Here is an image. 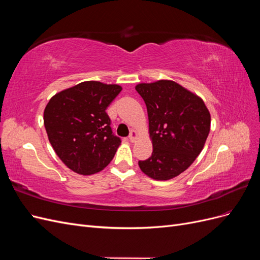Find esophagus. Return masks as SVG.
I'll use <instances>...</instances> for the list:
<instances>
[{"instance_id": "1", "label": "esophagus", "mask_w": 260, "mask_h": 260, "mask_svg": "<svg viewBox=\"0 0 260 260\" xmlns=\"http://www.w3.org/2000/svg\"><path fill=\"white\" fill-rule=\"evenodd\" d=\"M137 137H138V133H137L135 130H132V131L130 132V135H129V140H130V142H135L136 139H137Z\"/></svg>"}]
</instances>
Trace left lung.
<instances>
[{"label": "left lung", "mask_w": 260, "mask_h": 260, "mask_svg": "<svg viewBox=\"0 0 260 260\" xmlns=\"http://www.w3.org/2000/svg\"><path fill=\"white\" fill-rule=\"evenodd\" d=\"M136 90L145 102L153 153L139 160L144 174L169 180L191 166L210 130V114L203 100L175 81L140 83Z\"/></svg>", "instance_id": "left-lung-1"}]
</instances>
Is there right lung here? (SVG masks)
I'll return each mask as SVG.
<instances>
[{
  "label": "right lung",
  "instance_id": "add662e5",
  "mask_svg": "<svg viewBox=\"0 0 260 260\" xmlns=\"http://www.w3.org/2000/svg\"><path fill=\"white\" fill-rule=\"evenodd\" d=\"M121 86L85 81L61 91L44 109V127L55 153L79 175L103 170L121 140L115 136L106 109Z\"/></svg>",
  "mask_w": 260,
  "mask_h": 260
}]
</instances>
